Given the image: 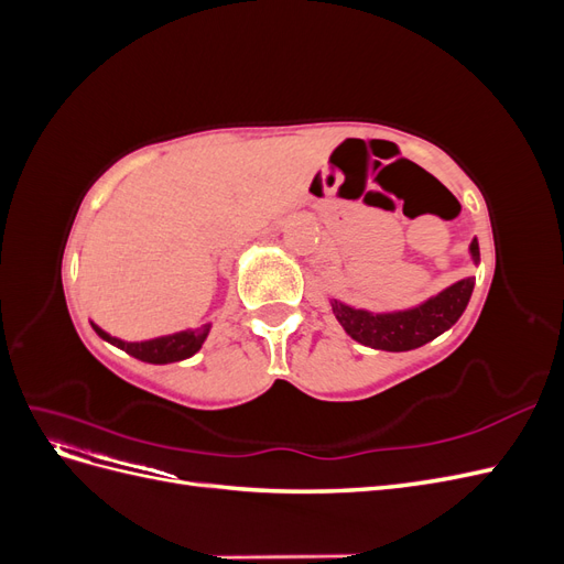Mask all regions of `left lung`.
Wrapping results in <instances>:
<instances>
[{"label":"left lung","instance_id":"1","mask_svg":"<svg viewBox=\"0 0 564 564\" xmlns=\"http://www.w3.org/2000/svg\"><path fill=\"white\" fill-rule=\"evenodd\" d=\"M468 253H470L473 265L480 263V245H477V237L470 240ZM473 286H475V278L468 275L416 305H409V308H390V311L357 308V305H350L329 294L327 299L334 311V317L338 319L340 327L346 329V334L357 340V344L373 350L404 352V350H414L431 344L433 338L452 329L456 319L466 311Z\"/></svg>","mask_w":564,"mask_h":564}]
</instances>
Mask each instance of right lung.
Returning a JSON list of instances; mask_svg holds the SVG:
<instances>
[{"label": "right lung", "instance_id": "right-lung-1", "mask_svg": "<svg viewBox=\"0 0 564 564\" xmlns=\"http://www.w3.org/2000/svg\"><path fill=\"white\" fill-rule=\"evenodd\" d=\"M91 327L100 338L108 340L110 346L129 352L131 357H135V360L150 362V365H169V362H181L185 357H193L202 348L204 340H207L212 332V322L202 324L197 329H181V332L155 336L148 340H122L100 329L96 322H91Z\"/></svg>", "mask_w": 564, "mask_h": 564}]
</instances>
